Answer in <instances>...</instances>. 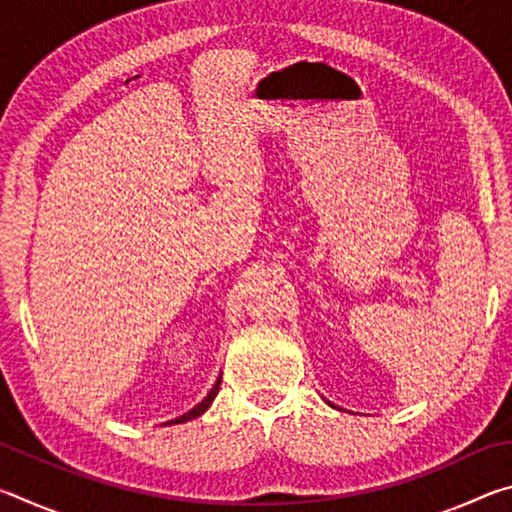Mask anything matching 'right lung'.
<instances>
[{
    "instance_id": "1",
    "label": "right lung",
    "mask_w": 512,
    "mask_h": 512,
    "mask_svg": "<svg viewBox=\"0 0 512 512\" xmlns=\"http://www.w3.org/2000/svg\"><path fill=\"white\" fill-rule=\"evenodd\" d=\"M219 388H221V379L216 381V384L212 386V391L207 393L205 400H203V402H198L192 411H187V413L180 415V418H173V420L164 422V424H180V422H187V420H194V418H198V415H201V413H205L207 409H210V404H212V400L216 397V393H219Z\"/></svg>"
}]
</instances>
